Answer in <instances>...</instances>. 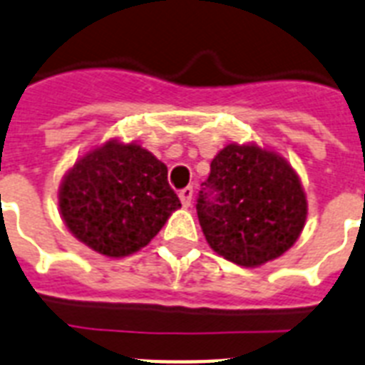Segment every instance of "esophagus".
<instances>
[{
    "label": "esophagus",
    "instance_id": "esophagus-1",
    "mask_svg": "<svg viewBox=\"0 0 365 365\" xmlns=\"http://www.w3.org/2000/svg\"><path fill=\"white\" fill-rule=\"evenodd\" d=\"M180 200H182V204L185 208H189L192 202V187L182 189V191H180Z\"/></svg>",
    "mask_w": 365,
    "mask_h": 365
}]
</instances>
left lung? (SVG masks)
Here are the masks:
<instances>
[{"label": "left lung", "instance_id": "obj_1", "mask_svg": "<svg viewBox=\"0 0 365 365\" xmlns=\"http://www.w3.org/2000/svg\"><path fill=\"white\" fill-rule=\"evenodd\" d=\"M197 213L206 242L227 260L257 268L300 238L307 198L285 157L257 144H229L210 165Z\"/></svg>", "mask_w": 365, "mask_h": 365}]
</instances>
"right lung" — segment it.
Listing matches in <instances>:
<instances>
[{
  "mask_svg": "<svg viewBox=\"0 0 365 365\" xmlns=\"http://www.w3.org/2000/svg\"><path fill=\"white\" fill-rule=\"evenodd\" d=\"M167 173L165 163L135 142L108 140L93 148L59 185L65 227L110 259L140 251L182 206Z\"/></svg>",
  "mask_w": 365,
  "mask_h": 365,
  "instance_id": "add662e5",
  "label": "right lung"
}]
</instances>
